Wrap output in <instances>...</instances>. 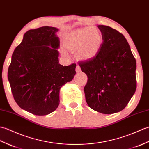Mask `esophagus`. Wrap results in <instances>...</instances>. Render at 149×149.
Here are the masks:
<instances>
[{"instance_id":"obj_1","label":"esophagus","mask_w":149,"mask_h":149,"mask_svg":"<svg viewBox=\"0 0 149 149\" xmlns=\"http://www.w3.org/2000/svg\"><path fill=\"white\" fill-rule=\"evenodd\" d=\"M75 70H76V72H78V73L79 72H81V68L79 65H77V67H76V68H75Z\"/></svg>"}]
</instances>
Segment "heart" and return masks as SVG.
Instances as JSON below:
<instances>
[{
	"label": "heart",
	"mask_w": 149,
	"mask_h": 149,
	"mask_svg": "<svg viewBox=\"0 0 149 149\" xmlns=\"http://www.w3.org/2000/svg\"><path fill=\"white\" fill-rule=\"evenodd\" d=\"M102 43L101 34L93 28H85L71 32L65 38V46L70 51H77V57L81 60H88L94 58L99 51ZM62 53L67 56V51Z\"/></svg>",
	"instance_id": "heart-1"
}]
</instances>
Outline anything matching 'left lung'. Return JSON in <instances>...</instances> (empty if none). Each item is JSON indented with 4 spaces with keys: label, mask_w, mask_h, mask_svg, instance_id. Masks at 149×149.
I'll use <instances>...</instances> for the list:
<instances>
[{
    "label": "left lung",
    "mask_w": 149,
    "mask_h": 149,
    "mask_svg": "<svg viewBox=\"0 0 149 149\" xmlns=\"http://www.w3.org/2000/svg\"><path fill=\"white\" fill-rule=\"evenodd\" d=\"M103 42L96 56L79 63L88 76L84 90L93 110L105 114L121 111L136 88V63L129 44L121 33L98 25Z\"/></svg>",
    "instance_id": "1"
}]
</instances>
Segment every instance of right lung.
Masks as SVG:
<instances>
[{
	"instance_id": "right-lung-1",
	"label": "right lung",
	"mask_w": 149,
	"mask_h": 149,
	"mask_svg": "<svg viewBox=\"0 0 149 149\" xmlns=\"http://www.w3.org/2000/svg\"><path fill=\"white\" fill-rule=\"evenodd\" d=\"M58 31L46 26L26 32L14 51L8 68L15 102L34 115L46 116L54 111L60 103V88L76 73L75 63L67 67L59 63Z\"/></svg>"
}]
</instances>
